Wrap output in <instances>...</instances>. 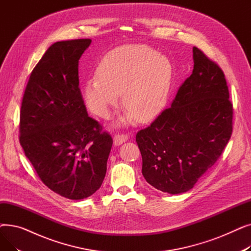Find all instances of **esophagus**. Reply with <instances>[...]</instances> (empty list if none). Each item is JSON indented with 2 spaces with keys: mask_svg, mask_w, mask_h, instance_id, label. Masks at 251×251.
<instances>
[{
  "mask_svg": "<svg viewBox=\"0 0 251 251\" xmlns=\"http://www.w3.org/2000/svg\"><path fill=\"white\" fill-rule=\"evenodd\" d=\"M128 140V136L125 134H116L114 136V144L115 146H121V144Z\"/></svg>",
  "mask_w": 251,
  "mask_h": 251,
  "instance_id": "1",
  "label": "esophagus"
}]
</instances>
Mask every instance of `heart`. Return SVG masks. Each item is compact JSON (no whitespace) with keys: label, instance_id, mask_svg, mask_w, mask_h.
Instances as JSON below:
<instances>
[{"label":"heart","instance_id":"obj_1","mask_svg":"<svg viewBox=\"0 0 251 251\" xmlns=\"http://www.w3.org/2000/svg\"><path fill=\"white\" fill-rule=\"evenodd\" d=\"M169 59L147 45L118 47L100 60L97 75L83 86L82 97L90 112L107 118L120 100L128 109L120 124L149 122L168 100L172 82Z\"/></svg>","mask_w":251,"mask_h":251}]
</instances>
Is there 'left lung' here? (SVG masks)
<instances>
[{
	"mask_svg": "<svg viewBox=\"0 0 251 251\" xmlns=\"http://www.w3.org/2000/svg\"><path fill=\"white\" fill-rule=\"evenodd\" d=\"M192 51V74L171 108L136 134L144 179L170 194L193 188L232 135L233 105L225 75L200 49Z\"/></svg>",
	"mask_w": 251,
	"mask_h": 251,
	"instance_id": "8db88e82",
	"label": "left lung"
}]
</instances>
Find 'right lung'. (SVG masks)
Returning <instances> with one entry per match:
<instances>
[{
	"label": "right lung",
	"instance_id": "right-lung-1",
	"mask_svg": "<svg viewBox=\"0 0 251 251\" xmlns=\"http://www.w3.org/2000/svg\"><path fill=\"white\" fill-rule=\"evenodd\" d=\"M91 39L51 45L32 70L20 113V144L50 190L79 201L94 194L107 172L111 135L88 117L79 89V59Z\"/></svg>",
	"mask_w": 251,
	"mask_h": 251
}]
</instances>
